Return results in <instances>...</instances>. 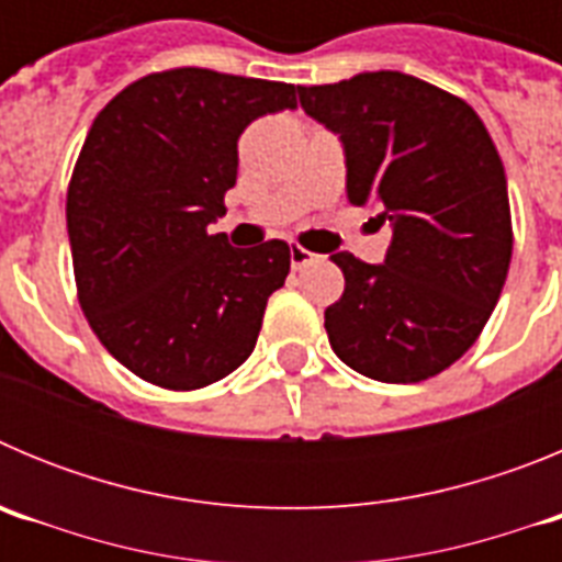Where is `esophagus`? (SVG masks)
Returning a JSON list of instances; mask_svg holds the SVG:
<instances>
[{"instance_id": "esophagus-1", "label": "esophagus", "mask_w": 562, "mask_h": 562, "mask_svg": "<svg viewBox=\"0 0 562 562\" xmlns=\"http://www.w3.org/2000/svg\"><path fill=\"white\" fill-rule=\"evenodd\" d=\"M312 261H317V256L312 250H306V247H301V245H292L290 247V265H292V270H304V267H310Z\"/></svg>"}]
</instances>
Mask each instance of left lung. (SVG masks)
<instances>
[{"label":"left lung","instance_id":"1","mask_svg":"<svg viewBox=\"0 0 562 562\" xmlns=\"http://www.w3.org/2000/svg\"><path fill=\"white\" fill-rule=\"evenodd\" d=\"M340 134L346 196L394 227L382 265L335 252L346 290L326 310L331 349L380 382L453 366L493 315L513 258L504 162L470 103L405 72L297 87Z\"/></svg>","mask_w":562,"mask_h":562}]
</instances>
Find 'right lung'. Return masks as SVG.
I'll return each mask as SVG.
<instances>
[{"instance_id":"obj_1","label":"right lung","mask_w":562,"mask_h":562,"mask_svg":"<svg viewBox=\"0 0 562 562\" xmlns=\"http://www.w3.org/2000/svg\"><path fill=\"white\" fill-rule=\"evenodd\" d=\"M297 87L202 67L151 72L98 112L67 188L78 301L109 355L171 391L250 357L290 245H227L207 225L236 186L238 137Z\"/></svg>"}]
</instances>
